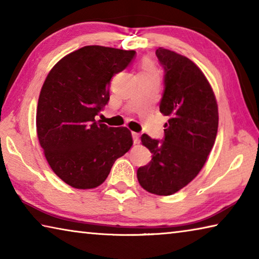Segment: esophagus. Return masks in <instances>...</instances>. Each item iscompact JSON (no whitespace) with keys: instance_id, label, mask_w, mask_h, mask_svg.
<instances>
[{"instance_id":"1","label":"esophagus","mask_w":259,"mask_h":259,"mask_svg":"<svg viewBox=\"0 0 259 259\" xmlns=\"http://www.w3.org/2000/svg\"><path fill=\"white\" fill-rule=\"evenodd\" d=\"M133 139H134V144H138L139 143V135L137 133H133Z\"/></svg>"}]
</instances>
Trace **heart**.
<instances>
[{
	"label": "heart",
	"instance_id": "heart-1",
	"mask_svg": "<svg viewBox=\"0 0 259 259\" xmlns=\"http://www.w3.org/2000/svg\"><path fill=\"white\" fill-rule=\"evenodd\" d=\"M140 73H155L154 71V67H153V65L150 60H145L143 64V69Z\"/></svg>",
	"mask_w": 259,
	"mask_h": 259
}]
</instances>
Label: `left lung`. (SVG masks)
I'll return each mask as SVG.
<instances>
[{
	"label": "left lung",
	"instance_id": "1",
	"mask_svg": "<svg viewBox=\"0 0 259 259\" xmlns=\"http://www.w3.org/2000/svg\"><path fill=\"white\" fill-rule=\"evenodd\" d=\"M164 69L160 112L169 116L163 139L144 134L140 139L153 154L137 178L144 190L171 195L192 182L204 165L216 139L218 107L204 74L186 57L159 48Z\"/></svg>",
	"mask_w": 259,
	"mask_h": 259
}]
</instances>
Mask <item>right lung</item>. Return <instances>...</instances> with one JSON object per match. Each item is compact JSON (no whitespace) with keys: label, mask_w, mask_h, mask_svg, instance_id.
Wrapping results in <instances>:
<instances>
[{"label":"right lung","mask_w":259,"mask_h":259,"mask_svg":"<svg viewBox=\"0 0 259 259\" xmlns=\"http://www.w3.org/2000/svg\"><path fill=\"white\" fill-rule=\"evenodd\" d=\"M136 51L87 46L65 56L48 74L38 97L36 130L48 163L69 186L105 182L116 159L133 146L130 131L96 122L109 100L112 77Z\"/></svg>","instance_id":"add662e5"}]
</instances>
